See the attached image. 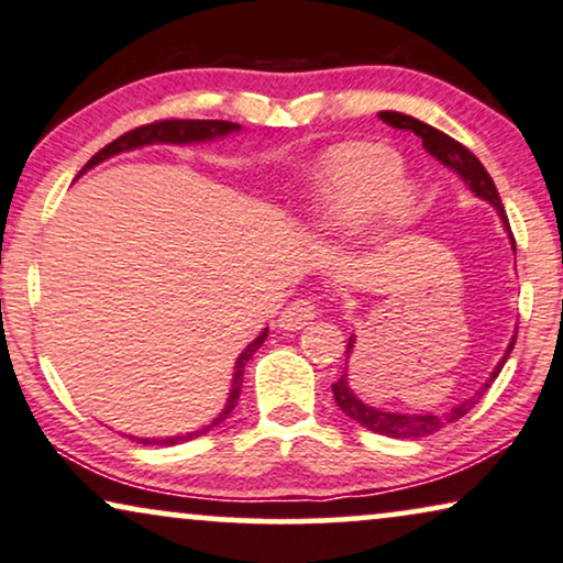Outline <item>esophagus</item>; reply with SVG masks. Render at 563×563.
Returning <instances> with one entry per match:
<instances>
[{
  "label": "esophagus",
  "mask_w": 563,
  "mask_h": 563,
  "mask_svg": "<svg viewBox=\"0 0 563 563\" xmlns=\"http://www.w3.org/2000/svg\"><path fill=\"white\" fill-rule=\"evenodd\" d=\"M317 314H319V309L311 298H298V301H294L283 309V314L277 317V327H280V330H290V332L303 330V327L309 324Z\"/></svg>",
  "instance_id": "1"
}]
</instances>
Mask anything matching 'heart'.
Wrapping results in <instances>:
<instances>
[{"instance_id":"heart-1","label":"heart","mask_w":563,"mask_h":563,"mask_svg":"<svg viewBox=\"0 0 563 563\" xmlns=\"http://www.w3.org/2000/svg\"><path fill=\"white\" fill-rule=\"evenodd\" d=\"M400 155L372 142H351L324 161L314 199L324 231H351L372 216L379 229H397L410 218L416 195L402 179Z\"/></svg>"}]
</instances>
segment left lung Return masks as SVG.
I'll list each match as a JSON object with an SVG mask.
<instances>
[{"instance_id":"1","label":"left lung","mask_w":563,"mask_h":563,"mask_svg":"<svg viewBox=\"0 0 563 563\" xmlns=\"http://www.w3.org/2000/svg\"><path fill=\"white\" fill-rule=\"evenodd\" d=\"M379 117H382V122H387L389 126H395V130L418 134V137H421V142H423V147L433 155V158L444 163V166H450L452 170H457V174L462 176V179H465V184L475 191V195L483 197V199H488V202L494 205L496 210H499L504 225H507V231H509L511 244H515V236H511L507 212H504L501 197H499V191H496L494 179H490L488 170L483 168V163L475 158V155L467 151V147L462 145V142L452 140L450 134L433 130L431 124L418 122V119L408 117V113L382 111ZM515 340H517V334H515V338H511V343L507 347V353H504V358L499 361V366L494 368V374L488 376L486 384H483L478 393H475L473 397H467V400H462L460 405H454V408L446 410V412H437V416H433V412H426V416H402V412H384V410L368 408V405L361 402L358 397L353 395V389L347 387V374L345 372H343V376H340L338 382L332 384L334 402L340 405V410H343L347 418H353L355 423H361L368 431L382 433V437H389V439H423V437H431V433H437L439 429H444L446 423H454V421H457V418L465 416V412H471L475 405L483 400V395L488 393V387H490V384H494L496 376H499L504 364H507L511 347H515ZM351 351H353V338L347 340L345 358H347V355H351Z\"/></svg>"}]
</instances>
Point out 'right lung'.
<instances>
[{"mask_svg": "<svg viewBox=\"0 0 563 563\" xmlns=\"http://www.w3.org/2000/svg\"><path fill=\"white\" fill-rule=\"evenodd\" d=\"M239 124L233 122H218V119H161V122H153V124H142L137 130L132 132H124L122 137H117L109 145L101 147L92 158L85 163V168H92L96 163H101L106 158H111V155L117 153H124V151H132V147H142V145H151V142H174V145H187V142H202V140H212V137H223V134L229 132H236ZM82 168V170H85ZM80 170V174H82ZM267 338V330L260 334L254 343L246 345V351L239 355L236 361V372H233V384H231V395H229V405H225V410L220 412V416L212 421L208 429H199V431H191L187 437H168V439H134L140 441V444H163V446H174V444H181V441H189V439H197L202 437V433H208L212 426H218L220 421H225V418L231 416V410L236 408V400L241 395V376H244V366L246 361L252 358L254 351L265 343Z\"/></svg>", "mask_w": 563, "mask_h": 563, "instance_id": "right-lung-1", "label": "right lung"}]
</instances>
